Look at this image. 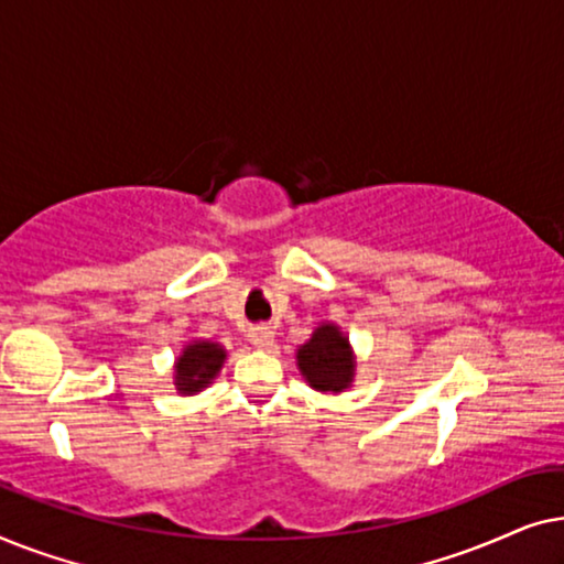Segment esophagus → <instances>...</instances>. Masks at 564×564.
I'll list each match as a JSON object with an SVG mask.
<instances>
[{
	"label": "esophagus",
	"instance_id": "1",
	"mask_svg": "<svg viewBox=\"0 0 564 564\" xmlns=\"http://www.w3.org/2000/svg\"><path fill=\"white\" fill-rule=\"evenodd\" d=\"M249 341L253 349H261V351H269L274 346V330L261 326V328H251L249 330Z\"/></svg>",
	"mask_w": 564,
	"mask_h": 564
}]
</instances>
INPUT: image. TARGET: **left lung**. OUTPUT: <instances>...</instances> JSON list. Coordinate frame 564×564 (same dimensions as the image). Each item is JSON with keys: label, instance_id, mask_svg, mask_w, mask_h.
I'll return each mask as SVG.
<instances>
[{"label": "left lung", "instance_id": "left-lung-1", "mask_svg": "<svg viewBox=\"0 0 564 564\" xmlns=\"http://www.w3.org/2000/svg\"><path fill=\"white\" fill-rule=\"evenodd\" d=\"M297 369L303 380L323 395H338L354 384L357 375V354L349 336L336 323H318L311 338L295 351Z\"/></svg>", "mask_w": 564, "mask_h": 564}]
</instances>
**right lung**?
Instances as JSON below:
<instances>
[{
    "label": "right lung",
    "mask_w": 564,
    "mask_h": 564,
    "mask_svg": "<svg viewBox=\"0 0 564 564\" xmlns=\"http://www.w3.org/2000/svg\"><path fill=\"white\" fill-rule=\"evenodd\" d=\"M228 351L218 341L195 338L184 344L180 357L174 359V388L180 395H197L205 388H210L215 377L220 375L226 365Z\"/></svg>",
    "instance_id": "obj_1"
}]
</instances>
